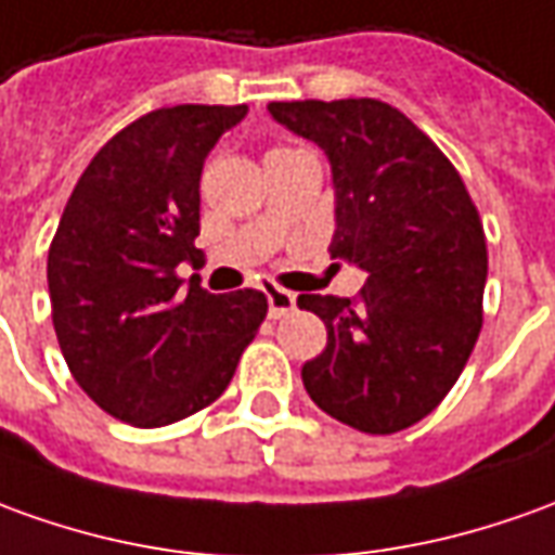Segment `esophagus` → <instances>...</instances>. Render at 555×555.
<instances>
[{
    "label": "esophagus",
    "mask_w": 555,
    "mask_h": 555,
    "mask_svg": "<svg viewBox=\"0 0 555 555\" xmlns=\"http://www.w3.org/2000/svg\"><path fill=\"white\" fill-rule=\"evenodd\" d=\"M266 296H269V314L274 320H281V317H289L296 311V296L289 293V289H281V286H269L266 289Z\"/></svg>",
    "instance_id": "obj_1"
}]
</instances>
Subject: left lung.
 <instances>
[{"mask_svg": "<svg viewBox=\"0 0 555 555\" xmlns=\"http://www.w3.org/2000/svg\"><path fill=\"white\" fill-rule=\"evenodd\" d=\"M269 114L326 154L328 250L365 271L357 301L299 296L328 335L301 384L353 429H408L460 380L480 335L487 241L475 202L435 141L387 102H271Z\"/></svg>", "mask_w": 555, "mask_h": 555, "instance_id": "8db88e82", "label": "left lung"}]
</instances>
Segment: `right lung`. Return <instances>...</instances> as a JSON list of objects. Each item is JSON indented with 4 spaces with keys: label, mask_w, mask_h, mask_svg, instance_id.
Wrapping results in <instances>:
<instances>
[{
    "label": "right lung",
    "mask_w": 555,
    "mask_h": 555,
    "mask_svg": "<svg viewBox=\"0 0 555 555\" xmlns=\"http://www.w3.org/2000/svg\"><path fill=\"white\" fill-rule=\"evenodd\" d=\"M247 105L144 114L93 156L48 254L56 341L68 372L111 416L156 429L223 396L269 301L214 296L175 274L196 259L198 178Z\"/></svg>",
    "instance_id": "right-lung-1"
}]
</instances>
